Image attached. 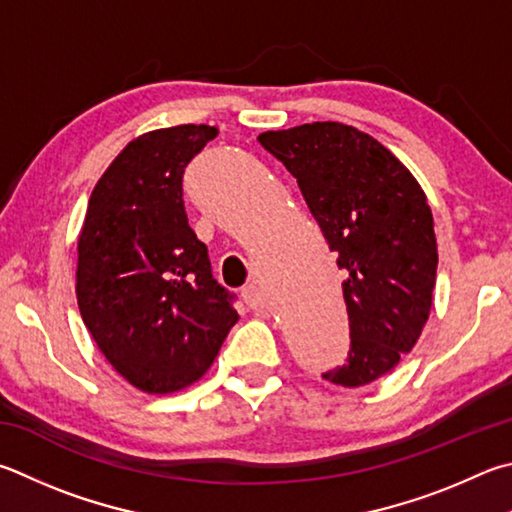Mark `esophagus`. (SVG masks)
Wrapping results in <instances>:
<instances>
[{
	"mask_svg": "<svg viewBox=\"0 0 512 512\" xmlns=\"http://www.w3.org/2000/svg\"><path fill=\"white\" fill-rule=\"evenodd\" d=\"M241 297H244V302L250 306V309H264L266 304V295L262 291V286L257 284H248L241 288Z\"/></svg>",
	"mask_w": 512,
	"mask_h": 512,
	"instance_id": "1",
	"label": "esophagus"
}]
</instances>
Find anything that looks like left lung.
<instances>
[{
	"instance_id": "left-lung-1",
	"label": "left lung",
	"mask_w": 512,
	"mask_h": 512,
	"mask_svg": "<svg viewBox=\"0 0 512 512\" xmlns=\"http://www.w3.org/2000/svg\"><path fill=\"white\" fill-rule=\"evenodd\" d=\"M291 172L338 255L351 349L329 383L362 387L412 351L430 318L436 282L434 219L412 172L374 136L311 123L257 136Z\"/></svg>"
}]
</instances>
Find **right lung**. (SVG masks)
Here are the masks:
<instances>
[{
  "instance_id": "obj_1",
  "label": "right lung",
  "mask_w": 512,
  "mask_h": 512,
  "mask_svg": "<svg viewBox=\"0 0 512 512\" xmlns=\"http://www.w3.org/2000/svg\"><path fill=\"white\" fill-rule=\"evenodd\" d=\"M215 136L210 125H176L127 143L91 192L78 237L85 327L147 394L197 383L239 320L183 206L185 165Z\"/></svg>"
}]
</instances>
